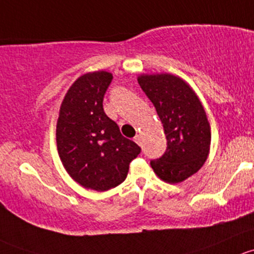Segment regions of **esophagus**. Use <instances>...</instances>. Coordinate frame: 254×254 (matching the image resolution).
Segmentation results:
<instances>
[{"label":"esophagus","instance_id":"1","mask_svg":"<svg viewBox=\"0 0 254 254\" xmlns=\"http://www.w3.org/2000/svg\"><path fill=\"white\" fill-rule=\"evenodd\" d=\"M134 140H135V143H138V144H140V143H142V137H140V134L135 135Z\"/></svg>","mask_w":254,"mask_h":254}]
</instances>
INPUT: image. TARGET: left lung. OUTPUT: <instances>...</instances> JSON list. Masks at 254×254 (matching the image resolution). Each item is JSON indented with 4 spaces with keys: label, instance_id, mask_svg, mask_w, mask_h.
<instances>
[{
    "label": "left lung",
    "instance_id": "obj_1",
    "mask_svg": "<svg viewBox=\"0 0 254 254\" xmlns=\"http://www.w3.org/2000/svg\"><path fill=\"white\" fill-rule=\"evenodd\" d=\"M138 83L155 106L167 140L165 154L150 165L164 182L180 184L204 165L209 155L211 132L205 110L179 75L143 73Z\"/></svg>",
    "mask_w": 254,
    "mask_h": 254
}]
</instances>
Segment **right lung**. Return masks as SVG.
<instances>
[{
  "instance_id": "add662e5",
  "label": "right lung",
  "mask_w": 254,
  "mask_h": 254,
  "mask_svg": "<svg viewBox=\"0 0 254 254\" xmlns=\"http://www.w3.org/2000/svg\"><path fill=\"white\" fill-rule=\"evenodd\" d=\"M112 80L106 70L80 75L67 90L56 126L57 151L67 174L88 190L104 192L126 180L140 148L106 116L104 95Z\"/></svg>"
}]
</instances>
